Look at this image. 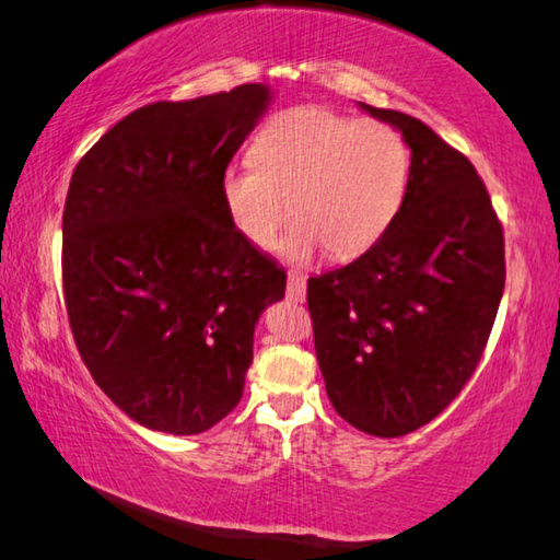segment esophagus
Wrapping results in <instances>:
<instances>
[{"label":"esophagus","mask_w":560,"mask_h":560,"mask_svg":"<svg viewBox=\"0 0 560 560\" xmlns=\"http://www.w3.org/2000/svg\"><path fill=\"white\" fill-rule=\"evenodd\" d=\"M288 298L292 302H305L307 298V282L300 272H288Z\"/></svg>","instance_id":"esophagus-1"}]
</instances>
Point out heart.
Segmentation results:
<instances>
[{"instance_id":"1","label":"heart","mask_w":560,"mask_h":560,"mask_svg":"<svg viewBox=\"0 0 560 560\" xmlns=\"http://www.w3.org/2000/svg\"><path fill=\"white\" fill-rule=\"evenodd\" d=\"M255 160L221 172V201L233 229L270 245L292 211L298 221L280 255L307 260L319 248L337 260L384 238L404 203L410 154L394 127L357 120L329 107H295L262 127Z\"/></svg>"}]
</instances>
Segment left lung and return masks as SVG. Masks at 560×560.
Segmentation results:
<instances>
[{
    "mask_svg": "<svg viewBox=\"0 0 560 560\" xmlns=\"http://www.w3.org/2000/svg\"><path fill=\"white\" fill-rule=\"evenodd\" d=\"M359 107L404 135L406 196L384 238L307 280V305L331 406L369 435L398 438L472 376L504 292V233L465 154L406 113Z\"/></svg>",
    "mask_w": 560,
    "mask_h": 560,
    "instance_id": "1",
    "label": "left lung"
}]
</instances>
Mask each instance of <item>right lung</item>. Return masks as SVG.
Masks as SVG:
<instances>
[{
	"instance_id": "add662e5",
	"label": "right lung",
	"mask_w": 560,
	"mask_h": 560,
	"mask_svg": "<svg viewBox=\"0 0 560 560\" xmlns=\"http://www.w3.org/2000/svg\"><path fill=\"white\" fill-rule=\"evenodd\" d=\"M272 103L265 83L122 117L78 162L63 209L75 347L135 423L199 435L238 406L285 270L233 229L221 172Z\"/></svg>"
}]
</instances>
